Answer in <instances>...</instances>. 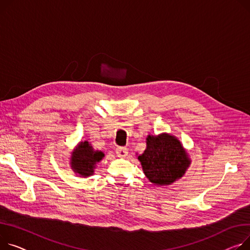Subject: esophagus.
Returning a JSON list of instances; mask_svg holds the SVG:
<instances>
[{"label": "esophagus", "instance_id": "1", "mask_svg": "<svg viewBox=\"0 0 250 250\" xmlns=\"http://www.w3.org/2000/svg\"><path fill=\"white\" fill-rule=\"evenodd\" d=\"M115 153H116V155H118V157H120V158H125L128 154V151H127L126 147L119 146V147H116Z\"/></svg>", "mask_w": 250, "mask_h": 250}]
</instances>
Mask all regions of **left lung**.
<instances>
[{
    "instance_id": "1",
    "label": "left lung",
    "mask_w": 250,
    "mask_h": 250,
    "mask_svg": "<svg viewBox=\"0 0 250 250\" xmlns=\"http://www.w3.org/2000/svg\"><path fill=\"white\" fill-rule=\"evenodd\" d=\"M146 177L158 186L171 185L184 176L191 160L181 142L169 134L148 135L146 148L138 157Z\"/></svg>"
}]
</instances>
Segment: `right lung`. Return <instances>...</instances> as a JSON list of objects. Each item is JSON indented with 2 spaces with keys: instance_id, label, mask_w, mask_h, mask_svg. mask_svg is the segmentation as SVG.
<instances>
[{
  "instance_id": "add662e5",
  "label": "right lung",
  "mask_w": 250,
  "mask_h": 250,
  "mask_svg": "<svg viewBox=\"0 0 250 250\" xmlns=\"http://www.w3.org/2000/svg\"><path fill=\"white\" fill-rule=\"evenodd\" d=\"M104 154L102 151H95L92 146L87 142H80L73 151L70 159L71 169L79 177L91 176L96 167V164L101 162Z\"/></svg>"
}]
</instances>
